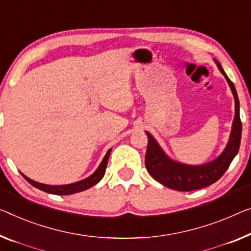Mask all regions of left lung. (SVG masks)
I'll use <instances>...</instances> for the list:
<instances>
[{
    "label": "left lung",
    "instance_id": "1",
    "mask_svg": "<svg viewBox=\"0 0 251 251\" xmlns=\"http://www.w3.org/2000/svg\"><path fill=\"white\" fill-rule=\"evenodd\" d=\"M215 63L230 85L235 103V114L230 138L221 154L213 161L201 164V166H189V164L177 162L170 159L155 141V138L147 132L148 149L147 154H145V167H147L148 173L156 181L170 189H176L179 192H190V190L201 189L214 184L227 170L240 148L242 126L237 90L234 88L233 82L227 77L223 71L221 64L218 61H215Z\"/></svg>",
    "mask_w": 251,
    "mask_h": 251
}]
</instances>
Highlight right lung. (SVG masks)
Returning a JSON list of instances; mask_svg holds the SVG:
<instances>
[{
	"instance_id": "obj_1",
	"label": "right lung",
	"mask_w": 251,
	"mask_h": 251,
	"mask_svg": "<svg viewBox=\"0 0 251 251\" xmlns=\"http://www.w3.org/2000/svg\"><path fill=\"white\" fill-rule=\"evenodd\" d=\"M110 152H111V149L108 150V152L106 153V155H104V158L102 159V161L98 167V169L90 176V177L83 179V180L74 182V184L61 185V186L45 185V184H40V182H37L35 180H31V179L28 178L27 176H25L24 174L21 175L24 176V178L29 182L30 185H32L33 187H36V188L43 190L45 193L54 194V195H71V194L80 193V192H83L85 189L91 188L92 186L98 184V182L101 180L102 177L104 176V173H106V168H107V163H108V159H109Z\"/></svg>"
}]
</instances>
